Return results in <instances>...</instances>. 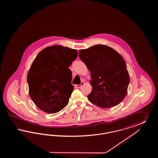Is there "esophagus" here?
Instances as JSON below:
<instances>
[{"label": "esophagus", "instance_id": "34e87169", "mask_svg": "<svg viewBox=\"0 0 158 158\" xmlns=\"http://www.w3.org/2000/svg\"><path fill=\"white\" fill-rule=\"evenodd\" d=\"M83 84H84V82H82L81 85H75V88H80L82 86Z\"/></svg>", "mask_w": 158, "mask_h": 158}]
</instances>
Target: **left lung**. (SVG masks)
Here are the masks:
<instances>
[{
  "instance_id": "obj_1",
  "label": "left lung",
  "mask_w": 158,
  "mask_h": 158,
  "mask_svg": "<svg viewBox=\"0 0 158 158\" xmlns=\"http://www.w3.org/2000/svg\"><path fill=\"white\" fill-rule=\"evenodd\" d=\"M79 56L90 72L92 89L88 100L103 108L119 104L130 83L126 64L120 54L107 45L98 44L80 50Z\"/></svg>"
}]
</instances>
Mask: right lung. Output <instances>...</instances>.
<instances>
[{"label":"right lung","mask_w":158,"mask_h":158,"mask_svg":"<svg viewBox=\"0 0 158 158\" xmlns=\"http://www.w3.org/2000/svg\"><path fill=\"white\" fill-rule=\"evenodd\" d=\"M77 50L61 45L48 47L38 54L27 75L30 97L42 111L58 113L64 108L74 89L69 67Z\"/></svg>","instance_id":"1"}]
</instances>
